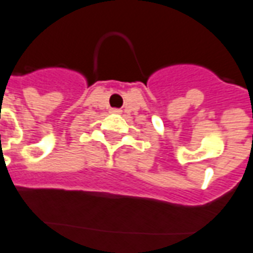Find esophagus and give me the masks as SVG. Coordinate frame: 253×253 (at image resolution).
Returning a JSON list of instances; mask_svg holds the SVG:
<instances>
[{"mask_svg":"<svg viewBox=\"0 0 253 253\" xmlns=\"http://www.w3.org/2000/svg\"><path fill=\"white\" fill-rule=\"evenodd\" d=\"M112 112H115V114H119V112H121V110H118V108H114V110H112Z\"/></svg>","mask_w":253,"mask_h":253,"instance_id":"34e87169","label":"esophagus"}]
</instances>
